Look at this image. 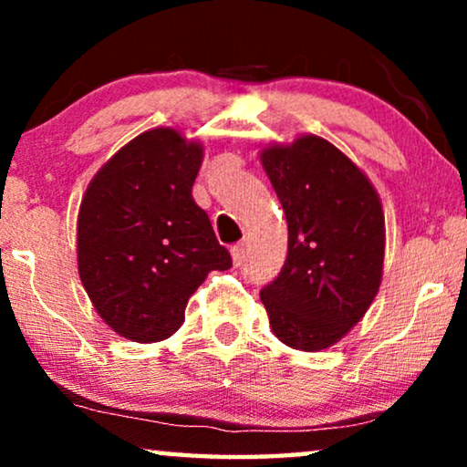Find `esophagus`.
<instances>
[{"label":"esophagus","instance_id":"esophagus-1","mask_svg":"<svg viewBox=\"0 0 467 467\" xmlns=\"http://www.w3.org/2000/svg\"><path fill=\"white\" fill-rule=\"evenodd\" d=\"M246 253H248L246 242H238V244H234V246H232V259H234V265H242V264H244Z\"/></svg>","mask_w":467,"mask_h":467}]
</instances>
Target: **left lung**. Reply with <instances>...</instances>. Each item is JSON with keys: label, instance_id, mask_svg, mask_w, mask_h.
Returning a JSON list of instances; mask_svg holds the SVG:
<instances>
[{"label": "left lung", "instance_id": "1", "mask_svg": "<svg viewBox=\"0 0 467 467\" xmlns=\"http://www.w3.org/2000/svg\"><path fill=\"white\" fill-rule=\"evenodd\" d=\"M283 203L289 251L261 289L274 336L317 353L340 342L366 315L382 280L385 214L369 178L318 136L261 150Z\"/></svg>", "mask_w": 467, "mask_h": 467}]
</instances>
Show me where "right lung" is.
I'll use <instances>...</instances> for the list:
<instances>
[{"mask_svg": "<svg viewBox=\"0 0 467 467\" xmlns=\"http://www.w3.org/2000/svg\"><path fill=\"white\" fill-rule=\"evenodd\" d=\"M203 146L171 127L127 142L88 182L78 210V274L108 327L131 342L176 334L213 270H229L191 189Z\"/></svg>", "mask_w": 467, "mask_h": 467, "instance_id": "add662e5", "label": "right lung"}]
</instances>
